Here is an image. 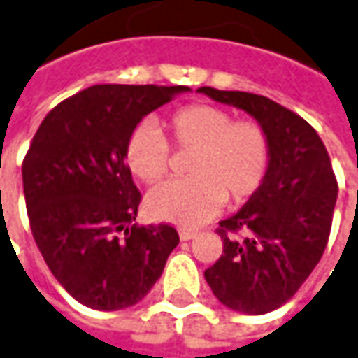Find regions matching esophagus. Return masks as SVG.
Here are the masks:
<instances>
[{"mask_svg":"<svg viewBox=\"0 0 358 358\" xmlns=\"http://www.w3.org/2000/svg\"><path fill=\"white\" fill-rule=\"evenodd\" d=\"M196 237V231L192 229H180V239L182 241H189Z\"/></svg>","mask_w":358,"mask_h":358,"instance_id":"obj_1","label":"esophagus"}]
</instances>
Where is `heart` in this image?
Returning <instances> with one entry per match:
<instances>
[{"label":"heart","mask_w":358,"mask_h":358,"mask_svg":"<svg viewBox=\"0 0 358 358\" xmlns=\"http://www.w3.org/2000/svg\"><path fill=\"white\" fill-rule=\"evenodd\" d=\"M164 127L174 145L189 150L188 180H170L147 194L150 217L194 227L211 217L220 203H243L261 188L271 164V138L259 121H233L229 111L196 103L172 113ZM129 170L143 182H159L170 164L166 141L150 125L137 127L127 145Z\"/></svg>","instance_id":"b5f03b06"}]
</instances>
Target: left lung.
Listing matches in <instances>:
<instances>
[{
	"instance_id": "obj_1",
	"label": "left lung",
	"mask_w": 358,
	"mask_h": 358,
	"mask_svg": "<svg viewBox=\"0 0 358 358\" xmlns=\"http://www.w3.org/2000/svg\"><path fill=\"white\" fill-rule=\"evenodd\" d=\"M198 92L243 109L271 138L261 188L235 215L220 221L223 252L203 272L225 308L262 315L290 300L322 259L337 201L331 160L315 129L268 97L215 87Z\"/></svg>"
}]
</instances>
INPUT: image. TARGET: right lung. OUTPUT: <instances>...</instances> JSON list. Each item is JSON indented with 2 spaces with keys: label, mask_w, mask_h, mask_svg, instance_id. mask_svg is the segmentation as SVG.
I'll list each match as a JSON object with an SVG mask.
<instances>
[{
  "label": "right lung",
  "mask_w": 358,
  "mask_h": 358,
  "mask_svg": "<svg viewBox=\"0 0 358 358\" xmlns=\"http://www.w3.org/2000/svg\"><path fill=\"white\" fill-rule=\"evenodd\" d=\"M186 86L97 84L58 103L23 160L31 231L62 288L92 310L131 308L178 245L170 225L137 227L138 194L125 145L143 117Z\"/></svg>",
  "instance_id": "right-lung-1"
}]
</instances>
